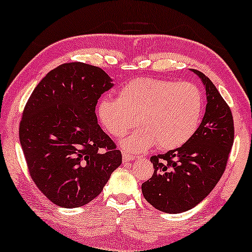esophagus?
Returning <instances> with one entry per match:
<instances>
[{
    "mask_svg": "<svg viewBox=\"0 0 252 252\" xmlns=\"http://www.w3.org/2000/svg\"><path fill=\"white\" fill-rule=\"evenodd\" d=\"M132 159H134L133 155L129 154L128 151L124 150V151H123V160H124V161H129V160H132Z\"/></svg>",
    "mask_w": 252,
    "mask_h": 252,
    "instance_id": "esophagus-1",
    "label": "esophagus"
}]
</instances>
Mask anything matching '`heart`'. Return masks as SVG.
Masks as SVG:
<instances>
[{
  "label": "heart",
  "mask_w": 252,
  "mask_h": 252,
  "mask_svg": "<svg viewBox=\"0 0 252 252\" xmlns=\"http://www.w3.org/2000/svg\"><path fill=\"white\" fill-rule=\"evenodd\" d=\"M118 98L103 97L97 104V116L106 132L132 151H143L155 146L161 150L181 147L194 135L203 113V96L192 82L168 79L139 78L119 89Z\"/></svg>",
  "instance_id": "b5f03b06"
}]
</instances>
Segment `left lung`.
Returning a JSON list of instances; mask_svg holds the SVG:
<instances>
[{"label":"left lung","instance_id":"1","mask_svg":"<svg viewBox=\"0 0 252 252\" xmlns=\"http://www.w3.org/2000/svg\"><path fill=\"white\" fill-rule=\"evenodd\" d=\"M192 71L202 79L208 99L201 125L181 147L151 157L154 174L142 184L144 198L166 213L190 210L211 192L225 172L234 142L228 104L204 73Z\"/></svg>","mask_w":252,"mask_h":252}]
</instances>
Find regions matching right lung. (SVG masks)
Segmentation results:
<instances>
[{"label": "right lung", "instance_id": "add662e5", "mask_svg": "<svg viewBox=\"0 0 252 252\" xmlns=\"http://www.w3.org/2000/svg\"><path fill=\"white\" fill-rule=\"evenodd\" d=\"M112 86L101 67L65 63L39 82L24 108L19 140L30 175L58 206L93 201L122 164V153L95 113Z\"/></svg>", "mask_w": 252, "mask_h": 252}]
</instances>
